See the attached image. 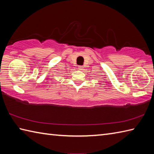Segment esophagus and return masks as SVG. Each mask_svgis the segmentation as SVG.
<instances>
[{"label":"esophagus","mask_w":154,"mask_h":154,"mask_svg":"<svg viewBox=\"0 0 154 154\" xmlns=\"http://www.w3.org/2000/svg\"><path fill=\"white\" fill-rule=\"evenodd\" d=\"M78 67H79V69L80 70H82V69L83 68L82 65H79V66H78Z\"/></svg>","instance_id":"obj_1"}]
</instances>
